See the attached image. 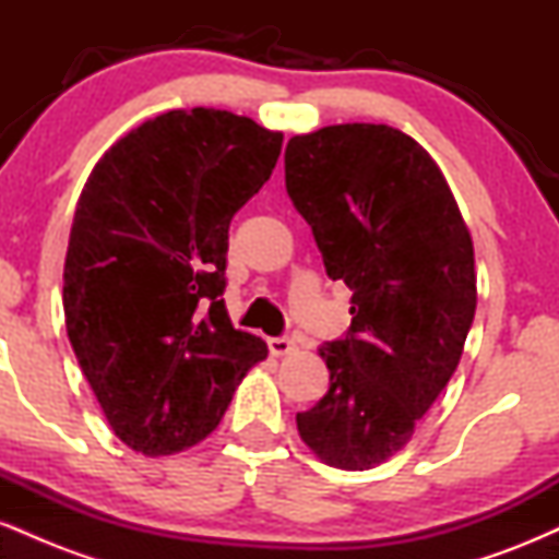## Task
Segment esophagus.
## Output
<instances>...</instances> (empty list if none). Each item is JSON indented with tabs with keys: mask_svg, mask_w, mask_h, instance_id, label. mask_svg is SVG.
<instances>
[{
	"mask_svg": "<svg viewBox=\"0 0 559 559\" xmlns=\"http://www.w3.org/2000/svg\"><path fill=\"white\" fill-rule=\"evenodd\" d=\"M267 346H271V352L275 357H284V355H292V352L297 349V342L288 336H275V338H267Z\"/></svg>",
	"mask_w": 559,
	"mask_h": 559,
	"instance_id": "34e87169",
	"label": "esophagus"
}]
</instances>
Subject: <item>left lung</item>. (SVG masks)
<instances>
[{
  "label": "left lung",
  "mask_w": 559,
  "mask_h": 559,
  "mask_svg": "<svg viewBox=\"0 0 559 559\" xmlns=\"http://www.w3.org/2000/svg\"><path fill=\"white\" fill-rule=\"evenodd\" d=\"M286 191L352 325L320 346L331 386L297 413L301 441L342 471L386 463L457 370L476 316L473 239L444 173L407 133L344 123L286 144Z\"/></svg>",
  "instance_id": "1"
}]
</instances>
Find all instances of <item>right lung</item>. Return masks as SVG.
Masks as SVG:
<instances>
[{"instance_id": "obj_1", "label": "right lung", "mask_w": 559, "mask_h": 559, "mask_svg": "<svg viewBox=\"0 0 559 559\" xmlns=\"http://www.w3.org/2000/svg\"><path fill=\"white\" fill-rule=\"evenodd\" d=\"M284 133L213 107L146 120L94 165L66 258L68 338L115 436L173 454L210 436L267 344L221 299L228 226Z\"/></svg>"}]
</instances>
